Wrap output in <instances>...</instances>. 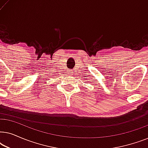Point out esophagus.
<instances>
[{
  "label": "esophagus",
  "mask_w": 148,
  "mask_h": 148,
  "mask_svg": "<svg viewBox=\"0 0 148 148\" xmlns=\"http://www.w3.org/2000/svg\"><path fill=\"white\" fill-rule=\"evenodd\" d=\"M70 73H71V72H70Z\"/></svg>",
  "instance_id": "esophagus-1"
}]
</instances>
